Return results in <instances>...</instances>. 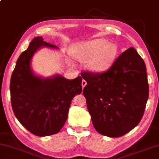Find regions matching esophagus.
<instances>
[{
    "instance_id": "obj_1",
    "label": "esophagus",
    "mask_w": 159,
    "mask_h": 159,
    "mask_svg": "<svg viewBox=\"0 0 159 159\" xmlns=\"http://www.w3.org/2000/svg\"><path fill=\"white\" fill-rule=\"evenodd\" d=\"M81 84H82V87H83V89H84V88L86 86V85L87 84V82L86 81V80H82V82H81Z\"/></svg>"
}]
</instances>
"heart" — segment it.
Returning a JSON list of instances; mask_svg holds the SVG:
<instances>
[{
    "mask_svg": "<svg viewBox=\"0 0 159 159\" xmlns=\"http://www.w3.org/2000/svg\"><path fill=\"white\" fill-rule=\"evenodd\" d=\"M119 52L116 43L104 39H95L75 45L72 55L79 61L86 60L85 66L90 71L101 73L113 66Z\"/></svg>",
    "mask_w": 159,
    "mask_h": 159,
    "instance_id": "1",
    "label": "heart"
}]
</instances>
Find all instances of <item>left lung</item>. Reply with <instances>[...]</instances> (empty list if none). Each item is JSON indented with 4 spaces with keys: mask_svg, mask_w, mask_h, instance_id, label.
<instances>
[{
    "mask_svg": "<svg viewBox=\"0 0 159 159\" xmlns=\"http://www.w3.org/2000/svg\"><path fill=\"white\" fill-rule=\"evenodd\" d=\"M83 93L96 131L108 137L127 134L141 121L149 93L146 67L133 47L103 73L84 71Z\"/></svg>",
    "mask_w": 159,
    "mask_h": 159,
    "instance_id": "8db88e82",
    "label": "left lung"
}]
</instances>
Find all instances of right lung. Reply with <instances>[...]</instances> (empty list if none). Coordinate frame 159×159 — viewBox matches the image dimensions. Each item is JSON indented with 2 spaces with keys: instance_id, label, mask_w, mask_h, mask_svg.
<instances>
[{
  "instance_id": "right-lung-1",
  "label": "right lung",
  "mask_w": 159,
  "mask_h": 159,
  "mask_svg": "<svg viewBox=\"0 0 159 159\" xmlns=\"http://www.w3.org/2000/svg\"><path fill=\"white\" fill-rule=\"evenodd\" d=\"M42 47L58 48L41 36L34 38L18 58L10 83L14 114L23 126L37 136L60 131L67 120L72 99L82 91L80 76L69 80L58 74L46 79L34 74L30 61Z\"/></svg>"
}]
</instances>
